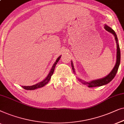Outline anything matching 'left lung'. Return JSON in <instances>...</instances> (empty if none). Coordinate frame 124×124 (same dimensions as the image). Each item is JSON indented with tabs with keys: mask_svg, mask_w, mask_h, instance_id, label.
Returning a JSON list of instances; mask_svg holds the SVG:
<instances>
[{
	"mask_svg": "<svg viewBox=\"0 0 124 124\" xmlns=\"http://www.w3.org/2000/svg\"><path fill=\"white\" fill-rule=\"evenodd\" d=\"M104 29H105L106 30H107L108 32L111 33V34L114 35V36H115V40H116V45H117L116 64H115L114 67L113 68L112 71H111V72L109 73V74L105 76V77L101 78V79L93 80H91V81H84V80H83L79 79V78H78L79 81L81 82V83H83V84L86 85L87 86H88V87H89V88H92V87L101 86H102V85H104L107 84H108L109 82L112 81V79L115 78V75H116V73L118 71V67H119V66H120L121 55H120V47H119V44H118V42L117 37V35H116V33H115V31L111 29L110 27L108 26L107 25H104ZM71 66H72V67L73 72H74V74H76L72 61H71Z\"/></svg>",
	"mask_w": 124,
	"mask_h": 124,
	"instance_id": "obj_1",
	"label": "left lung"
}]
</instances>
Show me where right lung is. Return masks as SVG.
<instances>
[{
  "mask_svg": "<svg viewBox=\"0 0 124 124\" xmlns=\"http://www.w3.org/2000/svg\"><path fill=\"white\" fill-rule=\"evenodd\" d=\"M61 57V55H60V56L58 57V58H57L56 61H55V62H54V63L53 64V66L52 67V69H50V70L49 71V72L48 75H47L46 77L43 80V81L39 82V83L36 84H35V85H31V86H22V88H24L26 90H35V89H36L41 88V87L45 86L46 84H48L49 83V81H50V79H51V76L53 74L55 66H56L57 63L59 61V60H60Z\"/></svg>",
  "mask_w": 124,
  "mask_h": 124,
  "instance_id": "add662e5",
  "label": "right lung"
}]
</instances>
